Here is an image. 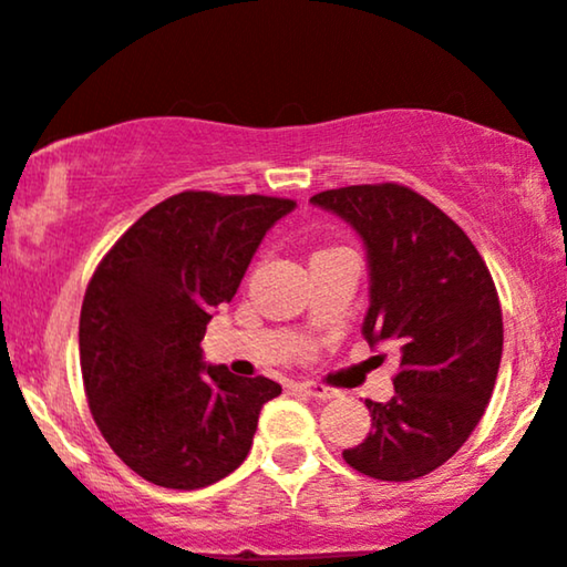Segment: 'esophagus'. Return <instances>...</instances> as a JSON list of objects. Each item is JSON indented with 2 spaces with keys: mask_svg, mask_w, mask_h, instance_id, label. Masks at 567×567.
Segmentation results:
<instances>
[{
  "mask_svg": "<svg viewBox=\"0 0 567 567\" xmlns=\"http://www.w3.org/2000/svg\"><path fill=\"white\" fill-rule=\"evenodd\" d=\"M296 388L301 393L311 395V399H319V401H327V399H332V395H336V393H332V388H327L322 383H298Z\"/></svg>",
  "mask_w": 567,
  "mask_h": 567,
  "instance_id": "1",
  "label": "esophagus"
}]
</instances>
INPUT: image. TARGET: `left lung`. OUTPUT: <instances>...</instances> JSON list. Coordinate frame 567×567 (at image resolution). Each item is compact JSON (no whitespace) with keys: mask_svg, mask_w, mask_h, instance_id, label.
Wrapping results in <instances>:
<instances>
[{"mask_svg":"<svg viewBox=\"0 0 567 567\" xmlns=\"http://www.w3.org/2000/svg\"><path fill=\"white\" fill-rule=\"evenodd\" d=\"M311 203L364 243L361 336L399 349L395 395L364 401L372 431L343 460L378 481L422 478L470 439L494 393L504 343L494 279L465 231L414 189L357 184Z\"/></svg>","mask_w":567,"mask_h":567,"instance_id":"left-lung-1","label":"left lung"}]
</instances>
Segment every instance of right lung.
<instances>
[{"instance_id": "obj_1", "label": "right lung", "mask_w": 567, "mask_h": 567, "mask_svg": "<svg viewBox=\"0 0 567 567\" xmlns=\"http://www.w3.org/2000/svg\"><path fill=\"white\" fill-rule=\"evenodd\" d=\"M292 208L282 197L179 193L134 221L89 282L79 322L89 409L124 465L155 486L227 478L261 406L282 393L261 374L203 361L200 340Z\"/></svg>"}]
</instances>
